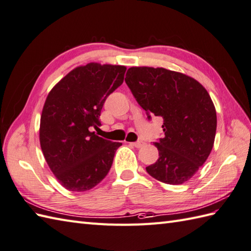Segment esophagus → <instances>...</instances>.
<instances>
[{"instance_id": "1", "label": "esophagus", "mask_w": 251, "mask_h": 251, "mask_svg": "<svg viewBox=\"0 0 251 251\" xmlns=\"http://www.w3.org/2000/svg\"><path fill=\"white\" fill-rule=\"evenodd\" d=\"M132 147H135V148H141V147H143V145L145 144V142H143V141H137V142H131L130 143Z\"/></svg>"}]
</instances>
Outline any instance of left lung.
I'll return each mask as SVG.
<instances>
[{
	"label": "left lung",
	"mask_w": 251,
	"mask_h": 251,
	"mask_svg": "<svg viewBox=\"0 0 251 251\" xmlns=\"http://www.w3.org/2000/svg\"><path fill=\"white\" fill-rule=\"evenodd\" d=\"M125 82L149 120L164 119L165 136L154 142L159 158L148 173L166 184L187 182L214 145L217 116L211 96L194 78L166 68L130 67Z\"/></svg>",
	"instance_id": "left-lung-1"
}]
</instances>
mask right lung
I'll use <instances>...</instances> for the list:
<instances>
[{
    "mask_svg": "<svg viewBox=\"0 0 251 251\" xmlns=\"http://www.w3.org/2000/svg\"><path fill=\"white\" fill-rule=\"evenodd\" d=\"M125 66L89 63L67 74L47 96L39 141L50 170L69 191H86L106 177L122 143L90 131L100 126L107 97L123 83Z\"/></svg>",
    "mask_w": 251,
    "mask_h": 251,
    "instance_id": "obj_1",
    "label": "right lung"
}]
</instances>
